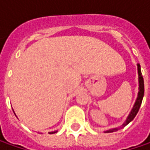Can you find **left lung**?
<instances>
[{"label": "left lung", "mask_w": 150, "mask_h": 150, "mask_svg": "<svg viewBox=\"0 0 150 150\" xmlns=\"http://www.w3.org/2000/svg\"><path fill=\"white\" fill-rule=\"evenodd\" d=\"M138 66V75H139V92H138V96H137V99L136 101L134 103L133 109L131 110L129 115L127 116V119L126 121L122 124V127H125L126 125H127L131 121L134 120V118L135 117V116L137 115L139 110L140 106H141V103L143 101V97H144V78L142 76V73H141V68H140V64H137ZM120 127H115V128H112V129H109L105 131V133H113L117 131Z\"/></svg>", "instance_id": "left-lung-1"}]
</instances>
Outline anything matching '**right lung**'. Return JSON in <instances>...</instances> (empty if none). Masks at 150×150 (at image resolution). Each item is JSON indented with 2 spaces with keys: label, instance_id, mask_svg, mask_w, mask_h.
<instances>
[{
  "label": "right lung",
  "instance_id": "right-lung-1",
  "mask_svg": "<svg viewBox=\"0 0 150 150\" xmlns=\"http://www.w3.org/2000/svg\"><path fill=\"white\" fill-rule=\"evenodd\" d=\"M15 115H16V114H15ZM57 132H58V131H53V132H49V134H55V133H57Z\"/></svg>",
  "mask_w": 150,
  "mask_h": 150
}]
</instances>
